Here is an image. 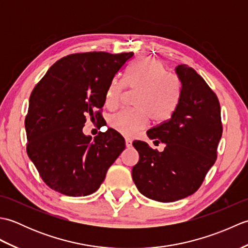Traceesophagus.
<instances>
[{
	"instance_id": "obj_1",
	"label": "esophagus",
	"mask_w": 248,
	"mask_h": 248,
	"mask_svg": "<svg viewBox=\"0 0 248 248\" xmlns=\"http://www.w3.org/2000/svg\"><path fill=\"white\" fill-rule=\"evenodd\" d=\"M125 147H127V148L132 147V140H131L130 139H125Z\"/></svg>"
}]
</instances>
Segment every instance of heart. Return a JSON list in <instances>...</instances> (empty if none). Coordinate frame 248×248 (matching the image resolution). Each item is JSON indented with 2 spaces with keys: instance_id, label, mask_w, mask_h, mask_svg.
Here are the masks:
<instances>
[{
  "instance_id": "obj_1",
  "label": "heart",
  "mask_w": 248,
  "mask_h": 248,
  "mask_svg": "<svg viewBox=\"0 0 248 248\" xmlns=\"http://www.w3.org/2000/svg\"><path fill=\"white\" fill-rule=\"evenodd\" d=\"M125 86L131 91H139L134 100L136 109H124L114 114L109 125L128 138L144 129L148 117L155 124L167 120L180 100V85L177 78L167 75L163 62L154 57H139L131 62L124 83L117 78L110 82L105 93V105L108 108L118 107Z\"/></svg>"
}]
</instances>
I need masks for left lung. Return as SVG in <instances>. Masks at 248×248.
<instances>
[{"instance_id":"8db88e82","label":"left lung","mask_w":248,"mask_h":248,"mask_svg":"<svg viewBox=\"0 0 248 248\" xmlns=\"http://www.w3.org/2000/svg\"><path fill=\"white\" fill-rule=\"evenodd\" d=\"M180 100L167 121L147 131L163 143L162 152L141 140L133 141L140 160L132 168L139 191L150 199L171 202L194 194L217 161L223 127L217 94L187 65L176 67Z\"/></svg>"}]
</instances>
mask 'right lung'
I'll return each mask as SVG.
<instances>
[{"instance_id":"1","label":"right lung","mask_w":248,"mask_h":248,"mask_svg":"<svg viewBox=\"0 0 248 248\" xmlns=\"http://www.w3.org/2000/svg\"><path fill=\"white\" fill-rule=\"evenodd\" d=\"M130 53L87 52L57 61L30 97L26 151L44 182L72 197L93 194L124 150V140L108 129L93 140L83 133L86 117L101 116L105 93Z\"/></svg>"}]
</instances>
